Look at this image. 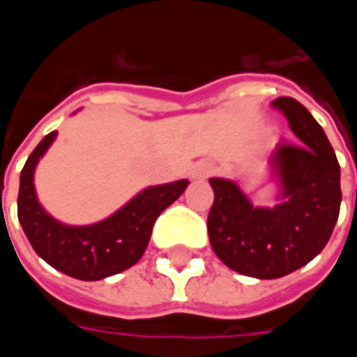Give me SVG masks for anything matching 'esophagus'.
<instances>
[{
	"instance_id": "esophagus-1",
	"label": "esophagus",
	"mask_w": 357,
	"mask_h": 357,
	"mask_svg": "<svg viewBox=\"0 0 357 357\" xmlns=\"http://www.w3.org/2000/svg\"><path fill=\"white\" fill-rule=\"evenodd\" d=\"M212 172H214L212 164L201 162V164H197V166H195L193 172H191V176H193L195 179H204V178H208Z\"/></svg>"
}]
</instances>
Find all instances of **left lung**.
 <instances>
[{
	"instance_id": "left-lung-1",
	"label": "left lung",
	"mask_w": 357,
	"mask_h": 357,
	"mask_svg": "<svg viewBox=\"0 0 357 357\" xmlns=\"http://www.w3.org/2000/svg\"><path fill=\"white\" fill-rule=\"evenodd\" d=\"M271 107L298 139L268 158L275 204L256 206L237 179H208L210 245L227 268L256 279H279L312 262L329 243L342 201L340 166L321 126L292 97Z\"/></svg>"
}]
</instances>
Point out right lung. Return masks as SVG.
<instances>
[{
  "label": "right lung",
  "instance_id": "add662e5",
  "mask_svg": "<svg viewBox=\"0 0 357 357\" xmlns=\"http://www.w3.org/2000/svg\"><path fill=\"white\" fill-rule=\"evenodd\" d=\"M55 139L57 132L47 133L20 172L19 222L36 255L80 281H99L132 268L147 248L156 218L178 201L189 179L149 185L105 220L68 225L43 208L34 185L36 166Z\"/></svg>",
  "mask_w": 357,
  "mask_h": 357
}]
</instances>
